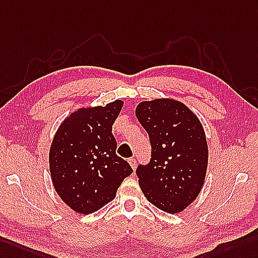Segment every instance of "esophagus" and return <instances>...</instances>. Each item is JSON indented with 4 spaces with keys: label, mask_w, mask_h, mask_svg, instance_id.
Instances as JSON below:
<instances>
[{
    "label": "esophagus",
    "mask_w": 258,
    "mask_h": 258,
    "mask_svg": "<svg viewBox=\"0 0 258 258\" xmlns=\"http://www.w3.org/2000/svg\"><path fill=\"white\" fill-rule=\"evenodd\" d=\"M128 162H129V164L131 165V167H133V169L135 171L136 167H137V161H136V159L130 158V159L128 160Z\"/></svg>",
    "instance_id": "esophagus-1"
}]
</instances>
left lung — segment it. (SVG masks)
<instances>
[{
	"label": "left lung",
	"instance_id": "left-lung-1",
	"mask_svg": "<svg viewBox=\"0 0 258 258\" xmlns=\"http://www.w3.org/2000/svg\"><path fill=\"white\" fill-rule=\"evenodd\" d=\"M136 116L151 144L150 162L136 171L141 190L156 208L183 211L202 190L208 166L203 124L186 105L169 98L141 102Z\"/></svg>",
	"mask_w": 258,
	"mask_h": 258
}]
</instances>
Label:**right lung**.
Returning <instances> with one entry per match:
<instances>
[{
    "mask_svg": "<svg viewBox=\"0 0 258 258\" xmlns=\"http://www.w3.org/2000/svg\"><path fill=\"white\" fill-rule=\"evenodd\" d=\"M123 102L80 108L56 130L49 152L52 184L71 209L89 215L110 203L122 180L133 173L116 154L112 124Z\"/></svg>",
    "mask_w": 258,
    "mask_h": 258,
    "instance_id": "obj_1",
    "label": "right lung"
}]
</instances>
